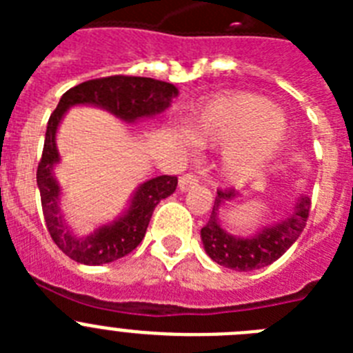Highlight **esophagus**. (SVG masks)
Segmentation results:
<instances>
[{"instance_id": "obj_1", "label": "esophagus", "mask_w": 353, "mask_h": 353, "mask_svg": "<svg viewBox=\"0 0 353 353\" xmlns=\"http://www.w3.org/2000/svg\"><path fill=\"white\" fill-rule=\"evenodd\" d=\"M196 185H198V176H196L194 173L183 174L179 182L180 191H189V189H192V187H196Z\"/></svg>"}]
</instances>
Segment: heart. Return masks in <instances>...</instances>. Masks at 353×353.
<instances>
[{"label": "heart", "mask_w": 353, "mask_h": 353, "mask_svg": "<svg viewBox=\"0 0 353 353\" xmlns=\"http://www.w3.org/2000/svg\"><path fill=\"white\" fill-rule=\"evenodd\" d=\"M191 136L198 145L228 146L223 171L242 182L267 164L286 139V121L270 99L251 93L221 97L192 118ZM183 141L189 138L183 136Z\"/></svg>", "instance_id": "heart-1"}]
</instances>
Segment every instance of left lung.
<instances>
[{
	"instance_id": "left-lung-1",
	"label": "left lung",
	"mask_w": 353,
	"mask_h": 353,
	"mask_svg": "<svg viewBox=\"0 0 353 353\" xmlns=\"http://www.w3.org/2000/svg\"><path fill=\"white\" fill-rule=\"evenodd\" d=\"M236 196L235 189H217L214 208H212L210 219L201 228V240H203L205 251L215 263L223 265L226 269L249 272L261 267L274 263L285 254L295 240L301 236L305 228L311 210V199L307 196L299 198L295 208L281 223L270 228H263L254 236L239 239L226 233L219 226V207Z\"/></svg>"
}]
</instances>
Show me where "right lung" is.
I'll list each match as a JSON object with an SVG mask.
<instances>
[{
    "label": "right lung",
    "instance_id": "obj_1",
    "mask_svg": "<svg viewBox=\"0 0 353 353\" xmlns=\"http://www.w3.org/2000/svg\"><path fill=\"white\" fill-rule=\"evenodd\" d=\"M179 90L173 84L152 77L109 76L90 79L77 84L63 93L58 108L48 121V132L43 141L42 159L37 168V185L40 189L43 221L54 244L77 263L102 265L127 256L145 239L152 214L159 201L173 194L179 179L173 174H162L148 180L134 194L130 207L123 217L113 224L99 228L86 239H76L63 224L58 208L60 187L52 176V166L58 162L56 150V129L61 117L70 105L93 104L104 108L127 121L141 117L162 113L170 105Z\"/></svg>",
    "mask_w": 353,
    "mask_h": 353
}]
</instances>
